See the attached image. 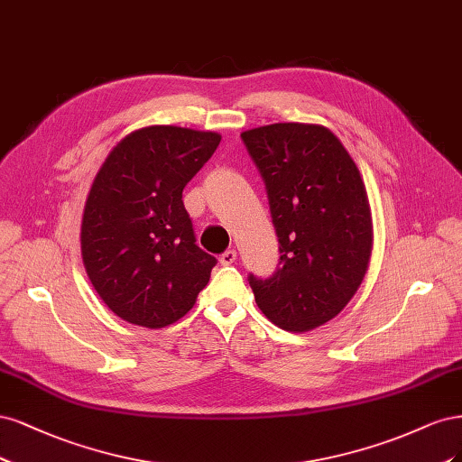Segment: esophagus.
I'll return each mask as SVG.
<instances>
[{
  "instance_id": "34e87169",
  "label": "esophagus",
  "mask_w": 462,
  "mask_h": 462,
  "mask_svg": "<svg viewBox=\"0 0 462 462\" xmlns=\"http://www.w3.org/2000/svg\"><path fill=\"white\" fill-rule=\"evenodd\" d=\"M236 259H237V253H236L234 249L225 251V253H222V255L218 257V261H220V264H222V266H228V264L236 263Z\"/></svg>"
}]
</instances>
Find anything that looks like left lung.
<instances>
[{"label":"left lung","mask_w":462,"mask_h":462,"mask_svg":"<svg viewBox=\"0 0 462 462\" xmlns=\"http://www.w3.org/2000/svg\"><path fill=\"white\" fill-rule=\"evenodd\" d=\"M269 193L282 266L249 276L264 317L309 332L337 317L363 284L372 215L355 161L322 125L276 123L242 132Z\"/></svg>","instance_id":"1"}]
</instances>
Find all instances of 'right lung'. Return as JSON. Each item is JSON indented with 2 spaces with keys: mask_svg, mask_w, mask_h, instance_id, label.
I'll list each match as a JSON object with an SVG mask.
<instances>
[{
  "mask_svg": "<svg viewBox=\"0 0 462 462\" xmlns=\"http://www.w3.org/2000/svg\"><path fill=\"white\" fill-rule=\"evenodd\" d=\"M220 134L171 125L130 132L97 171L80 247L92 286L116 317L165 328L196 305L217 259L196 245L182 189Z\"/></svg>",
  "mask_w": 462,
  "mask_h": 462,
  "instance_id": "obj_1",
  "label": "right lung"
}]
</instances>
